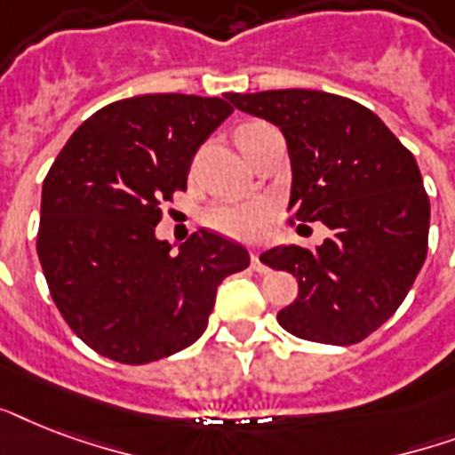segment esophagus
<instances>
[{"label": "esophagus", "mask_w": 455, "mask_h": 455, "mask_svg": "<svg viewBox=\"0 0 455 455\" xmlns=\"http://www.w3.org/2000/svg\"><path fill=\"white\" fill-rule=\"evenodd\" d=\"M250 267H252L255 271H259V274H264V271H267V267H264L262 259H259V255H257V252H252V255H250Z\"/></svg>", "instance_id": "obj_1"}]
</instances>
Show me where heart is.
<instances>
[{
  "label": "heart",
  "instance_id": "heart-1",
  "mask_svg": "<svg viewBox=\"0 0 455 455\" xmlns=\"http://www.w3.org/2000/svg\"><path fill=\"white\" fill-rule=\"evenodd\" d=\"M259 123H245L234 132V139L238 141L243 132L252 130ZM269 205L262 200H250V203H224V205L212 207L207 212V227L220 231V234L235 238V241H257L262 238L269 224Z\"/></svg>",
  "mask_w": 455,
  "mask_h": 455
}]
</instances>
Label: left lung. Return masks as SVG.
I'll return each mask as SVG.
<instances>
[{
	"mask_svg": "<svg viewBox=\"0 0 455 455\" xmlns=\"http://www.w3.org/2000/svg\"><path fill=\"white\" fill-rule=\"evenodd\" d=\"M228 101L283 132L292 220L331 228L316 250L278 245L259 257L299 283L278 323L311 342L356 345L399 309L427 255L430 198L416 157L345 96L274 89Z\"/></svg>",
	"mask_w": 455,
	"mask_h": 455,
	"instance_id": "left-lung-1",
	"label": "left lung"
}]
</instances>
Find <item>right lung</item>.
I'll use <instances>...</instances> for the list:
<instances>
[{
    "mask_svg": "<svg viewBox=\"0 0 455 455\" xmlns=\"http://www.w3.org/2000/svg\"><path fill=\"white\" fill-rule=\"evenodd\" d=\"M227 99V96H224ZM191 94L132 96L68 139L42 186L37 255L60 316L120 363H151L205 332L217 285L248 250L200 228L170 252L160 203L186 191L193 156L234 108Z\"/></svg>",
    "mask_w": 455,
    "mask_h": 455,
    "instance_id": "1",
    "label": "right lung"
}]
</instances>
